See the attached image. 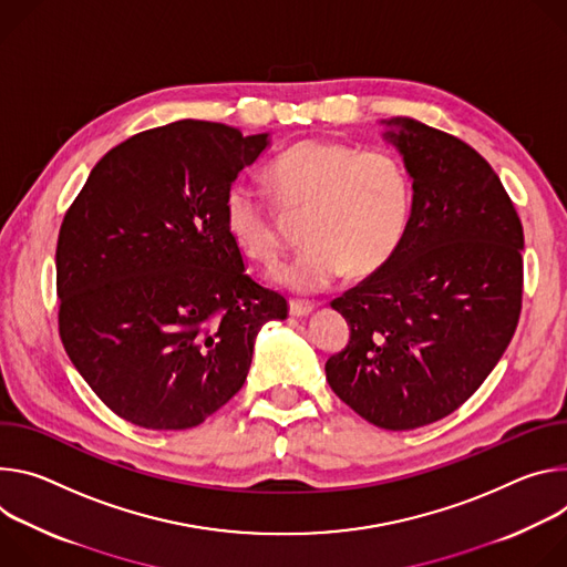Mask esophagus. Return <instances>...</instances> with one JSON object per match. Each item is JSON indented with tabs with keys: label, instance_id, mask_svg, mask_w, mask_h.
<instances>
[{
	"label": "esophagus",
	"instance_id": "obj_1",
	"mask_svg": "<svg viewBox=\"0 0 567 567\" xmlns=\"http://www.w3.org/2000/svg\"><path fill=\"white\" fill-rule=\"evenodd\" d=\"M312 310H316V306L308 303V301H299V299L290 301V316L292 318H306V316H310Z\"/></svg>",
	"mask_w": 567,
	"mask_h": 567
}]
</instances>
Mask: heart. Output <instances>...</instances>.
<instances>
[{
	"label": "heart",
	"instance_id": "b5f03b06",
	"mask_svg": "<svg viewBox=\"0 0 567 567\" xmlns=\"http://www.w3.org/2000/svg\"><path fill=\"white\" fill-rule=\"evenodd\" d=\"M288 214L306 212L297 257L275 270V281L295 292H320L390 261L410 223V179L388 153L333 140H303L268 168ZM223 225L245 257L275 264L284 247L281 220L259 186L234 182L223 200Z\"/></svg>",
	"mask_w": 567,
	"mask_h": 567
}]
</instances>
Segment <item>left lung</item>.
Returning a JSON list of instances; mask_svg holds the SVG:
<instances>
[{
	"label": "left lung",
	"mask_w": 567,
	"mask_h": 567,
	"mask_svg": "<svg viewBox=\"0 0 567 567\" xmlns=\"http://www.w3.org/2000/svg\"><path fill=\"white\" fill-rule=\"evenodd\" d=\"M412 177L399 249L331 306L351 327L327 360L362 419L412 430L455 412L509 347L523 306V225L491 164L414 118L383 121Z\"/></svg>",
	"instance_id": "8db88e82"
}]
</instances>
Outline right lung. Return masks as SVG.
<instances>
[{"label":"right lung","mask_w":567,"mask_h":567,"mask_svg":"<svg viewBox=\"0 0 567 567\" xmlns=\"http://www.w3.org/2000/svg\"><path fill=\"white\" fill-rule=\"evenodd\" d=\"M184 118L105 153L60 225L58 329L94 394L148 430L200 425L245 383L288 301L245 275L223 225L238 173L268 146Z\"/></svg>","instance_id":"obj_1"}]
</instances>
